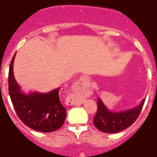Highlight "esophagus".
<instances>
[{
	"label": "esophagus",
	"instance_id": "obj_1",
	"mask_svg": "<svg viewBox=\"0 0 157 157\" xmlns=\"http://www.w3.org/2000/svg\"><path fill=\"white\" fill-rule=\"evenodd\" d=\"M90 87V79L87 76H81L74 85V94L73 98L74 101L71 102V105H80L83 102V94L85 90Z\"/></svg>",
	"mask_w": 157,
	"mask_h": 157
}]
</instances>
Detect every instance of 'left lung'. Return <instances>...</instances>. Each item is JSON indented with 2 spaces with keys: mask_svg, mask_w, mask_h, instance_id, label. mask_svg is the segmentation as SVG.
<instances>
[{
  "mask_svg": "<svg viewBox=\"0 0 157 157\" xmlns=\"http://www.w3.org/2000/svg\"><path fill=\"white\" fill-rule=\"evenodd\" d=\"M145 99L137 107L121 112H111L105 107L101 99H97V113L94 118V126L105 133H117L133 124L143 108Z\"/></svg>",
  "mask_w": 157,
  "mask_h": 157,
  "instance_id": "obj_1",
  "label": "left lung"
}]
</instances>
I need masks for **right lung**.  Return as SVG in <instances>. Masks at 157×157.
<instances>
[{
    "mask_svg": "<svg viewBox=\"0 0 157 157\" xmlns=\"http://www.w3.org/2000/svg\"><path fill=\"white\" fill-rule=\"evenodd\" d=\"M15 55L9 68L8 90L17 115L26 125L36 131L52 132L58 130L66 118V109L58 94L60 88L46 94H23L13 74Z\"/></svg>",
    "mask_w": 157,
    "mask_h": 157,
    "instance_id": "add662e5",
    "label": "right lung"
}]
</instances>
